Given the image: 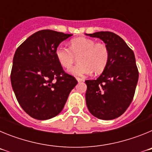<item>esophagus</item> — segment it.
Segmentation results:
<instances>
[{
  "instance_id": "obj_1",
  "label": "esophagus",
  "mask_w": 152,
  "mask_h": 152,
  "mask_svg": "<svg viewBox=\"0 0 152 152\" xmlns=\"http://www.w3.org/2000/svg\"><path fill=\"white\" fill-rule=\"evenodd\" d=\"M77 80L78 82H81V81H84V79L80 78V77H77Z\"/></svg>"
}]
</instances>
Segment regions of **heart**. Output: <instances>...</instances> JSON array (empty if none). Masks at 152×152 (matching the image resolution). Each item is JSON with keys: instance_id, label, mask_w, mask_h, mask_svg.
I'll list each match as a JSON object with an SVG mask.
<instances>
[{"instance_id": "obj_1", "label": "heart", "mask_w": 152, "mask_h": 152, "mask_svg": "<svg viewBox=\"0 0 152 152\" xmlns=\"http://www.w3.org/2000/svg\"><path fill=\"white\" fill-rule=\"evenodd\" d=\"M56 56L61 66L72 68L78 57V64L71 69L75 76H85L92 73H101L109 61V50L104 43H96L94 40L79 37L70 42V49L60 45L56 49Z\"/></svg>"}]
</instances>
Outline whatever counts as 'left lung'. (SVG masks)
Listing matches in <instances>:
<instances>
[{"label":"left lung","instance_id":"8db88e82","mask_svg":"<svg viewBox=\"0 0 152 152\" xmlns=\"http://www.w3.org/2000/svg\"><path fill=\"white\" fill-rule=\"evenodd\" d=\"M103 41L109 50L106 68L96 80H87L85 99L93 116L103 120L120 116L135 94L139 72L133 51L118 35L111 32L86 34Z\"/></svg>","mask_w":152,"mask_h":152}]
</instances>
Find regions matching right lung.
Wrapping results in <instances>:
<instances>
[{
	"instance_id": "obj_1",
	"label": "right lung",
	"mask_w": 152,
	"mask_h": 152,
	"mask_svg": "<svg viewBox=\"0 0 152 152\" xmlns=\"http://www.w3.org/2000/svg\"><path fill=\"white\" fill-rule=\"evenodd\" d=\"M72 36L43 29L31 35L16 50L11 85L19 104L31 117L45 120L57 116L77 84L64 73L56 56V48Z\"/></svg>"
}]
</instances>
